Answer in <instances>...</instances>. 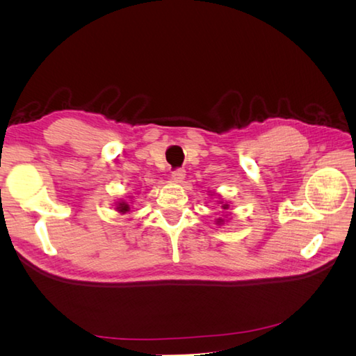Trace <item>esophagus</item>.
<instances>
[{
    "label": "esophagus",
    "instance_id": "obj_1",
    "mask_svg": "<svg viewBox=\"0 0 356 356\" xmlns=\"http://www.w3.org/2000/svg\"><path fill=\"white\" fill-rule=\"evenodd\" d=\"M186 177V170L182 168H178L175 170H172V179H175L177 182H181Z\"/></svg>",
    "mask_w": 356,
    "mask_h": 356
}]
</instances>
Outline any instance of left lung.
Segmentation results:
<instances>
[{
    "label": "left lung",
    "mask_w": 356,
    "mask_h": 356,
    "mask_svg": "<svg viewBox=\"0 0 356 356\" xmlns=\"http://www.w3.org/2000/svg\"><path fill=\"white\" fill-rule=\"evenodd\" d=\"M225 208H227V204H224V209H225Z\"/></svg>",
    "instance_id": "obj_1"
}]
</instances>
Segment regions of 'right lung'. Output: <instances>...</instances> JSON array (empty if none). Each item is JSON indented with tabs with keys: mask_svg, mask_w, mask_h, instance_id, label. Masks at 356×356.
Returning a JSON list of instances; mask_svg holds the SVG:
<instances>
[{
	"mask_svg": "<svg viewBox=\"0 0 356 356\" xmlns=\"http://www.w3.org/2000/svg\"><path fill=\"white\" fill-rule=\"evenodd\" d=\"M118 211H120V212H127L129 207H127L126 203H120V207H118Z\"/></svg>",
	"mask_w": 356,
	"mask_h": 356,
	"instance_id": "add662e5",
	"label": "right lung"
}]
</instances>
